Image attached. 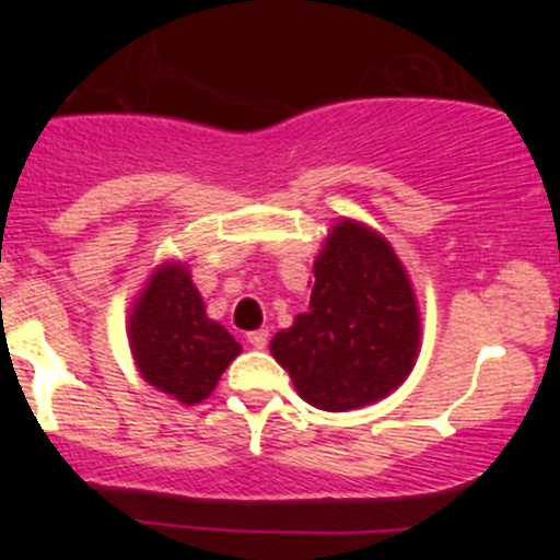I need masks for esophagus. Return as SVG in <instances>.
Masks as SVG:
<instances>
[{
    "label": "esophagus",
    "instance_id": "esophagus-1",
    "mask_svg": "<svg viewBox=\"0 0 560 560\" xmlns=\"http://www.w3.org/2000/svg\"><path fill=\"white\" fill-rule=\"evenodd\" d=\"M246 341H249L252 348L264 350L269 345V330H252V334H246Z\"/></svg>",
    "mask_w": 560,
    "mask_h": 560
}]
</instances>
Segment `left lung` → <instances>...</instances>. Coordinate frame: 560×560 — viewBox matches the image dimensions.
I'll return each mask as SVG.
<instances>
[{
  "label": "left lung",
  "mask_w": 560,
  "mask_h": 560,
  "mask_svg": "<svg viewBox=\"0 0 560 560\" xmlns=\"http://www.w3.org/2000/svg\"><path fill=\"white\" fill-rule=\"evenodd\" d=\"M420 314L412 283L387 237L341 219L314 260L308 308L271 339L300 398L348 412L387 398L412 373Z\"/></svg>",
  "instance_id": "1"
}]
</instances>
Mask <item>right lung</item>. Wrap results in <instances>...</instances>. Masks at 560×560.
Returning a JSON list of instances; mask_svg holds the SVG:
<instances>
[{
	"mask_svg": "<svg viewBox=\"0 0 560 560\" xmlns=\"http://www.w3.org/2000/svg\"><path fill=\"white\" fill-rule=\"evenodd\" d=\"M128 345L142 378L160 393L201 404L241 353L224 325L210 319L185 264H162L148 277L131 314Z\"/></svg>",
	"mask_w": 560,
	"mask_h": 560,
	"instance_id": "1",
	"label": "right lung"
}]
</instances>
